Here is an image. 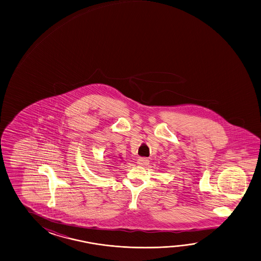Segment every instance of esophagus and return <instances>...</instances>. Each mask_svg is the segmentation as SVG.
I'll use <instances>...</instances> for the list:
<instances>
[{"label": "esophagus", "mask_w": 261, "mask_h": 261, "mask_svg": "<svg viewBox=\"0 0 261 261\" xmlns=\"http://www.w3.org/2000/svg\"><path fill=\"white\" fill-rule=\"evenodd\" d=\"M137 163L138 165H140V166H147L148 164H149V160H148L147 158L141 157V158L138 159Z\"/></svg>", "instance_id": "esophagus-1"}]
</instances>
